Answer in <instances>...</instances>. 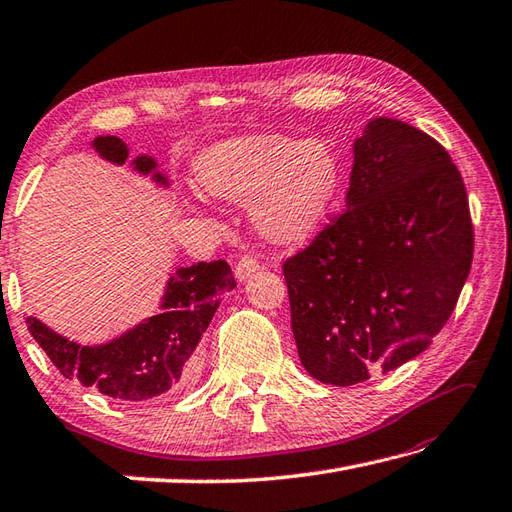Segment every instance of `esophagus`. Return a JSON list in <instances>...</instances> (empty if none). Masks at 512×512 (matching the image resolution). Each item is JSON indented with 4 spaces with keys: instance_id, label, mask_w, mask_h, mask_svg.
Wrapping results in <instances>:
<instances>
[{
    "instance_id": "1",
    "label": "esophagus",
    "mask_w": 512,
    "mask_h": 512,
    "mask_svg": "<svg viewBox=\"0 0 512 512\" xmlns=\"http://www.w3.org/2000/svg\"><path fill=\"white\" fill-rule=\"evenodd\" d=\"M258 267H260L258 258H256V256H249V254H245V256H241V258L236 260L234 274H236V278H238V280H243V278H247L249 274H252V271H256Z\"/></svg>"
}]
</instances>
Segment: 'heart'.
Wrapping results in <instances>:
<instances>
[{
  "label": "heart",
  "mask_w": 512,
  "mask_h": 512,
  "mask_svg": "<svg viewBox=\"0 0 512 512\" xmlns=\"http://www.w3.org/2000/svg\"><path fill=\"white\" fill-rule=\"evenodd\" d=\"M198 187L252 203V221L274 243L305 241L327 221L340 190V161L322 139L254 134L218 141L194 159Z\"/></svg>",
  "instance_id": "b5f03b06"
}]
</instances>
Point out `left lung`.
<instances>
[{
	"instance_id": "left-lung-1",
	"label": "left lung",
	"mask_w": 512,
	"mask_h": 512,
	"mask_svg": "<svg viewBox=\"0 0 512 512\" xmlns=\"http://www.w3.org/2000/svg\"><path fill=\"white\" fill-rule=\"evenodd\" d=\"M473 245L448 152L409 123L373 119L353 143L347 207L283 263L302 367L351 387L420 356L453 314Z\"/></svg>"
}]
</instances>
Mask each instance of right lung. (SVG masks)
Masks as SVG:
<instances>
[{"label":"right lung","mask_w":512,"mask_h":512,"mask_svg":"<svg viewBox=\"0 0 512 512\" xmlns=\"http://www.w3.org/2000/svg\"><path fill=\"white\" fill-rule=\"evenodd\" d=\"M103 159L125 163L128 148L117 137L92 141ZM156 168L150 156L134 159V170L150 174ZM154 179L165 183L161 174ZM236 287L225 260H210L183 267L170 278L163 296V311L121 338L99 347H83L48 329L37 318H26L30 336L37 340L64 378L123 402H143L185 387L192 380L198 342L210 327L223 296Z\"/></svg>","instance_id":"obj_1"}]
</instances>
